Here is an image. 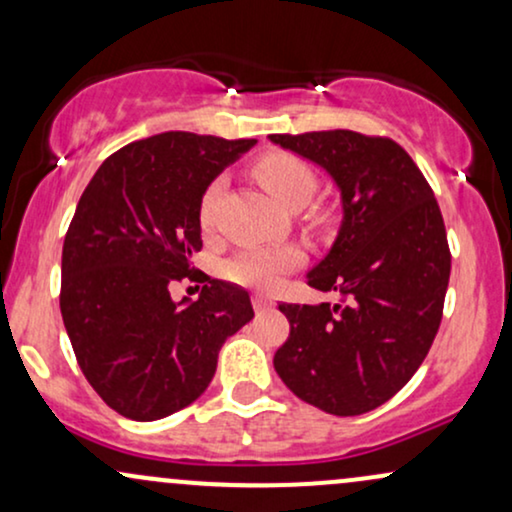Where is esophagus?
I'll list each match as a JSON object with an SVG mask.
<instances>
[{"label": "esophagus", "instance_id": "obj_1", "mask_svg": "<svg viewBox=\"0 0 512 512\" xmlns=\"http://www.w3.org/2000/svg\"><path fill=\"white\" fill-rule=\"evenodd\" d=\"M252 307H255L257 312H264V310H269V307H272V300H269L264 293H255V295H252Z\"/></svg>", "mask_w": 512, "mask_h": 512}]
</instances>
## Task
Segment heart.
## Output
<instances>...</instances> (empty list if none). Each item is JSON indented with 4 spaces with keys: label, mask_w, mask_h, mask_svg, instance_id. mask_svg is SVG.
<instances>
[{
    "label": "heart",
    "mask_w": 512,
    "mask_h": 512,
    "mask_svg": "<svg viewBox=\"0 0 512 512\" xmlns=\"http://www.w3.org/2000/svg\"><path fill=\"white\" fill-rule=\"evenodd\" d=\"M255 176L260 183L269 190V195L283 207H303L310 200L317 188V176L310 169V164L303 162L300 157L288 155V152H272V155L262 157L255 164ZM224 176L214 178L205 188L200 197V224L212 226L214 212L224 193ZM300 252L295 248H252L240 252L233 260L226 264V274L229 279L245 283V286L267 288L279 281L281 274L291 272L298 267Z\"/></svg>",
    "instance_id": "heart-1"
}]
</instances>
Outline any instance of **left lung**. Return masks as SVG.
Here are the masks:
<instances>
[{
  "instance_id": "1",
  "label": "left lung",
  "mask_w": 512,
  "mask_h": 512,
  "mask_svg": "<svg viewBox=\"0 0 512 512\" xmlns=\"http://www.w3.org/2000/svg\"><path fill=\"white\" fill-rule=\"evenodd\" d=\"M317 164L341 193L343 219L307 272L338 303L279 305L291 324L274 369L295 396L338 417L379 408L432 348L451 276L441 209L408 152L355 131L269 135Z\"/></svg>"
}]
</instances>
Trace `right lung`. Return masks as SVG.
<instances>
[{
  "label": "right lung",
  "mask_w": 512,
  "mask_h": 512,
  "mask_svg": "<svg viewBox=\"0 0 512 512\" xmlns=\"http://www.w3.org/2000/svg\"><path fill=\"white\" fill-rule=\"evenodd\" d=\"M257 140L166 131L104 159L61 252V317L109 408L155 422L205 393L226 338L255 317L248 291L193 272L200 197ZM205 280L175 303L176 280Z\"/></svg>",
  "instance_id": "add662e5"
}]
</instances>
